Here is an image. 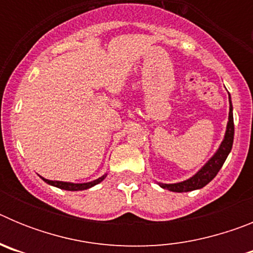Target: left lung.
<instances>
[{
  "instance_id": "8db88e82",
  "label": "left lung",
  "mask_w": 253,
  "mask_h": 253,
  "mask_svg": "<svg viewBox=\"0 0 253 253\" xmlns=\"http://www.w3.org/2000/svg\"><path fill=\"white\" fill-rule=\"evenodd\" d=\"M229 118H228L227 130H225L224 139H223L222 144L215 152L213 157L210 158L202 169H199L198 173L190 177L189 180L182 181V182H177V184H160L161 187L167 189L169 191H175V193H186V191H193V190H198L208 185L210 181L213 180L219 172V169H222L223 163L227 160L228 154L231 152L232 146H233V138H234V123H233V107H232L231 96H229Z\"/></svg>"
}]
</instances>
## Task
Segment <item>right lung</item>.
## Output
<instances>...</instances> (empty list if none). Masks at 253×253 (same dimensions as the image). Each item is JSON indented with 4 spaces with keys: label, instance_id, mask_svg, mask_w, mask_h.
<instances>
[{
    "label": "right lung",
    "instance_id": "1",
    "mask_svg": "<svg viewBox=\"0 0 253 253\" xmlns=\"http://www.w3.org/2000/svg\"><path fill=\"white\" fill-rule=\"evenodd\" d=\"M105 177H106V175H104L102 177H99L97 180H95V181H91V182H84V184H72V182L51 181V180H46V178H44V177H42V178L45 181L46 184L51 185V186L59 187V189H63V190H68V191H78V190H86V189H90V187L95 186V185H97L99 182H101Z\"/></svg>",
    "mask_w": 253,
    "mask_h": 253
}]
</instances>
